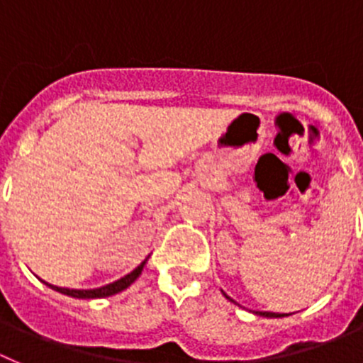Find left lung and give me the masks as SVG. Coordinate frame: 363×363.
Returning a JSON list of instances; mask_svg holds the SVG:
<instances>
[{
  "instance_id": "8db88e82",
  "label": "left lung",
  "mask_w": 363,
  "mask_h": 363,
  "mask_svg": "<svg viewBox=\"0 0 363 363\" xmlns=\"http://www.w3.org/2000/svg\"><path fill=\"white\" fill-rule=\"evenodd\" d=\"M228 298H230V296H228ZM257 315L267 316V318H280V316H287V315H280V313H271V311H259Z\"/></svg>"
}]
</instances>
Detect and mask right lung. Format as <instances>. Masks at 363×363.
Here are the masks:
<instances>
[{
  "label": "right lung",
  "mask_w": 363,
  "mask_h": 363,
  "mask_svg": "<svg viewBox=\"0 0 363 363\" xmlns=\"http://www.w3.org/2000/svg\"><path fill=\"white\" fill-rule=\"evenodd\" d=\"M145 264H146V260L145 262L139 264V266H137L132 273H128L126 277H123V279L116 280V282L108 284V286L97 287V289H68V287L52 286V284H48V282H45V284H47L48 287H52V289H55V291H60V293H63V295H68V296H74V298H104V296H112V295H116V293H121L123 289H126L128 286H132V284L139 279V275H141V271H143V267H145Z\"/></svg>",
  "instance_id": "right-lung-1"
}]
</instances>
